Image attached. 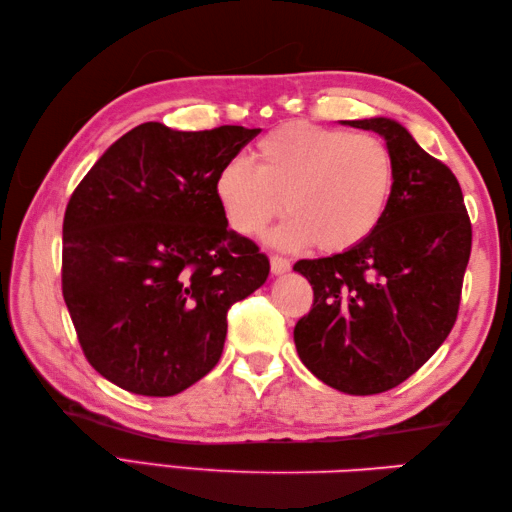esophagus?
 Returning <instances> with one entry per match:
<instances>
[{
	"label": "esophagus",
	"mask_w": 512,
	"mask_h": 512,
	"mask_svg": "<svg viewBox=\"0 0 512 512\" xmlns=\"http://www.w3.org/2000/svg\"><path fill=\"white\" fill-rule=\"evenodd\" d=\"M290 270V262L286 257H279V255H273L270 257V273L273 275H284Z\"/></svg>",
	"instance_id": "esophagus-1"
}]
</instances>
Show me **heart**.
<instances>
[{"mask_svg": "<svg viewBox=\"0 0 512 512\" xmlns=\"http://www.w3.org/2000/svg\"><path fill=\"white\" fill-rule=\"evenodd\" d=\"M257 167L224 162L213 191L237 233L257 237L286 211L277 246H303L328 255L363 244L383 222L394 191V158L369 134L312 123H286L255 147Z\"/></svg>", "mask_w": 512, "mask_h": 512, "instance_id": "heart-1", "label": "heart"}]
</instances>
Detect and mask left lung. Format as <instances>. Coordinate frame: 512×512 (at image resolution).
<instances>
[{
	"instance_id": "8db88e82",
	"label": "left lung",
	"mask_w": 512,
	"mask_h": 512,
	"mask_svg": "<svg viewBox=\"0 0 512 512\" xmlns=\"http://www.w3.org/2000/svg\"><path fill=\"white\" fill-rule=\"evenodd\" d=\"M341 123L385 140L394 191L363 244L295 264L314 290L295 345L325 385L372 396L416 374L449 336L471 257V222L460 182L407 127L387 116Z\"/></svg>"
}]
</instances>
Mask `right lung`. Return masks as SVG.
<instances>
[{"instance_id": "obj_1", "label": "right lung", "mask_w": 512, "mask_h": 512, "mask_svg": "<svg viewBox=\"0 0 512 512\" xmlns=\"http://www.w3.org/2000/svg\"><path fill=\"white\" fill-rule=\"evenodd\" d=\"M262 129L143 123L107 147L63 217V299L90 365L138 396H173L217 365L226 312L270 264L228 231L213 182Z\"/></svg>"}]
</instances>
